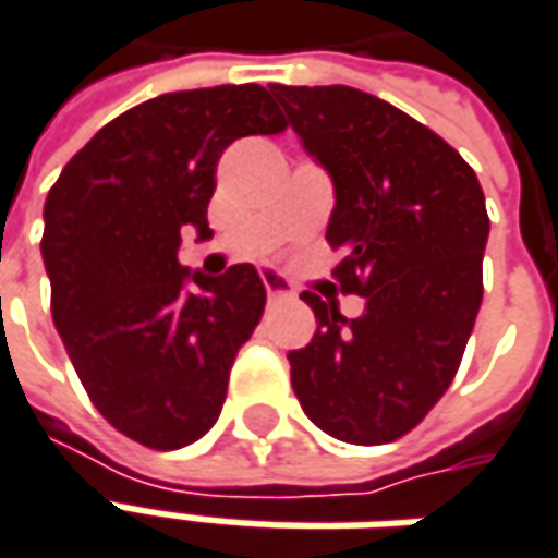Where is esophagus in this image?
Returning <instances> with one entry per match:
<instances>
[{"instance_id": "esophagus-1", "label": "esophagus", "mask_w": 558, "mask_h": 558, "mask_svg": "<svg viewBox=\"0 0 558 558\" xmlns=\"http://www.w3.org/2000/svg\"><path fill=\"white\" fill-rule=\"evenodd\" d=\"M262 283H265V293L271 302H278V299H290L293 296V290H290V283L280 278L278 271H265L262 275Z\"/></svg>"}]
</instances>
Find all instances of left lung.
I'll return each mask as SVG.
<instances>
[{
	"instance_id": "8db88e82",
	"label": "left lung",
	"mask_w": 558,
	"mask_h": 558,
	"mask_svg": "<svg viewBox=\"0 0 558 558\" xmlns=\"http://www.w3.org/2000/svg\"><path fill=\"white\" fill-rule=\"evenodd\" d=\"M287 125L333 179L327 243L364 315L302 293L317 333L290 379L317 429L349 445L395 441L448 392L482 305L488 209L472 166L433 129L349 86H271Z\"/></svg>"
}]
</instances>
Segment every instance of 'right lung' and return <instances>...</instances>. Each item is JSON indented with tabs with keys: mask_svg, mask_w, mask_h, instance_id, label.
Returning a JSON list of instances; mask_svg holds the SVG:
<instances>
[{
	"mask_svg": "<svg viewBox=\"0 0 558 558\" xmlns=\"http://www.w3.org/2000/svg\"><path fill=\"white\" fill-rule=\"evenodd\" d=\"M283 129L256 83L166 92L110 120L51 184L43 262L54 327L92 404L145 448H184L219 420L265 283L253 265L191 275L182 231L213 238L221 150Z\"/></svg>",
	"mask_w": 558,
	"mask_h": 558,
	"instance_id": "add662e5",
	"label": "right lung"
}]
</instances>
